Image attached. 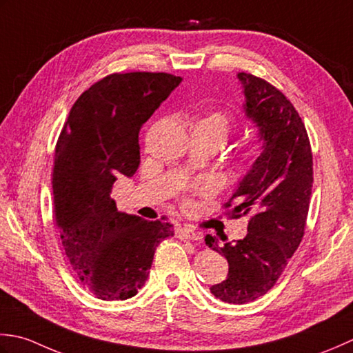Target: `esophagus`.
Listing matches in <instances>:
<instances>
[{"mask_svg":"<svg viewBox=\"0 0 353 353\" xmlns=\"http://www.w3.org/2000/svg\"><path fill=\"white\" fill-rule=\"evenodd\" d=\"M178 236L181 237V239L185 241H199L201 239V234L196 232L195 228H192L189 225H184L178 230Z\"/></svg>","mask_w":353,"mask_h":353,"instance_id":"esophagus-1","label":"esophagus"}]
</instances>
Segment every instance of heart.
<instances>
[{"label": "heart", "instance_id": "b5f03b06", "mask_svg": "<svg viewBox=\"0 0 353 353\" xmlns=\"http://www.w3.org/2000/svg\"><path fill=\"white\" fill-rule=\"evenodd\" d=\"M195 125H201V126H205L208 129H212V131L218 135V139L221 140V143H224L227 140L228 134L232 132V128H233V119L228 116V114L222 112V111H216V110H205L203 112V116H201ZM262 145L261 143H254V145H251L245 152L242 154V157L239 158V161H237V169L242 175L250 174L251 170H253L259 160H261L262 157Z\"/></svg>", "mask_w": 353, "mask_h": 353}]
</instances>
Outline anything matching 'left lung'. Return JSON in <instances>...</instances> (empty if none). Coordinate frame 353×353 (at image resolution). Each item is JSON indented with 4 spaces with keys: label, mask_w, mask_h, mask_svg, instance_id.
<instances>
[{
    "label": "left lung",
    "mask_w": 353,
    "mask_h": 353,
    "mask_svg": "<svg viewBox=\"0 0 353 353\" xmlns=\"http://www.w3.org/2000/svg\"><path fill=\"white\" fill-rule=\"evenodd\" d=\"M247 117L263 140L257 166L243 176L225 204L230 218H248V233L227 242L207 234L205 245L224 256L228 277L210 288L225 303L243 305L276 285L303 239L314 172L303 120L282 91L250 73L237 74Z\"/></svg>",
    "instance_id": "left-lung-1"
}]
</instances>
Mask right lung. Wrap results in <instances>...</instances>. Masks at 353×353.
I'll list each match as a JSON object with an SVG mask.
<instances>
[{"label": "right lung", "instance_id": "add662e5", "mask_svg": "<svg viewBox=\"0 0 353 353\" xmlns=\"http://www.w3.org/2000/svg\"><path fill=\"white\" fill-rule=\"evenodd\" d=\"M183 79L114 73L79 97L56 143L53 221L81 283L102 300H126L145 285L169 222L117 210L110 193L140 164L139 134Z\"/></svg>", "mask_w": 353, "mask_h": 353}]
</instances>
